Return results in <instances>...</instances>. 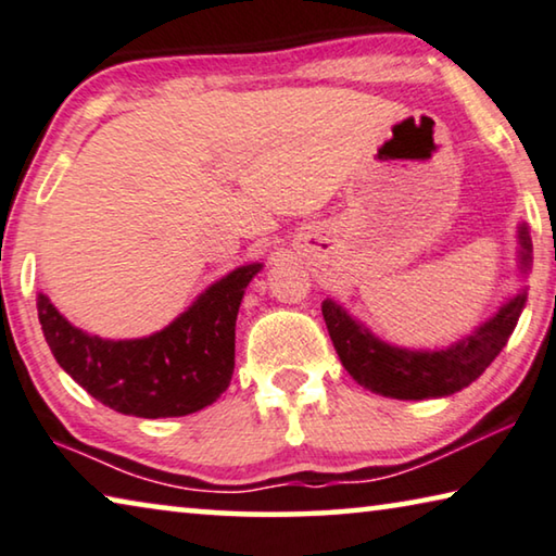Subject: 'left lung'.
I'll return each mask as SVG.
<instances>
[{"label":"left lung","mask_w":556,"mask_h":556,"mask_svg":"<svg viewBox=\"0 0 556 556\" xmlns=\"http://www.w3.org/2000/svg\"><path fill=\"white\" fill-rule=\"evenodd\" d=\"M517 268L527 278L532 268V238L525 224L517 226ZM525 303L527 288H519V293L507 298L500 311L469 336L434 350H409L386 343L332 298L323 301V318L340 363L357 386L395 400H430L447 397L480 378L507 345Z\"/></svg>","instance_id":"left-lung-1"}]
</instances>
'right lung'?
Masks as SVG:
<instances>
[{
  "instance_id": "obj_1",
  "label": "right lung",
  "mask_w": 556,
  "mask_h": 556,
  "mask_svg": "<svg viewBox=\"0 0 556 556\" xmlns=\"http://www.w3.org/2000/svg\"><path fill=\"white\" fill-rule=\"evenodd\" d=\"M261 268L263 263H249L230 270L147 338L91 336L72 326L45 293L37 295L39 323L56 363L99 403L147 420L191 415L230 386L238 307Z\"/></svg>"
}]
</instances>
